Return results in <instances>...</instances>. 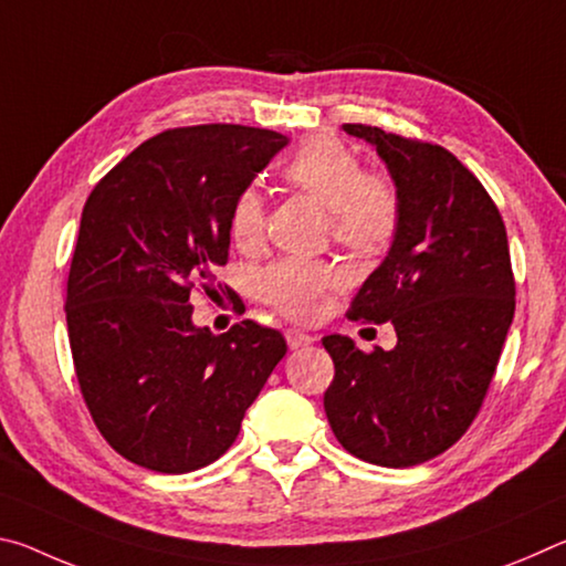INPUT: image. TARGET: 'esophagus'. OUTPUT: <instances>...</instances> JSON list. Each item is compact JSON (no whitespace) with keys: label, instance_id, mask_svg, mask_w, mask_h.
<instances>
[{"label":"esophagus","instance_id":"obj_1","mask_svg":"<svg viewBox=\"0 0 566 566\" xmlns=\"http://www.w3.org/2000/svg\"><path fill=\"white\" fill-rule=\"evenodd\" d=\"M314 342V337L310 332H302V329H286V344H290V349H302V347H310Z\"/></svg>","mask_w":566,"mask_h":566}]
</instances>
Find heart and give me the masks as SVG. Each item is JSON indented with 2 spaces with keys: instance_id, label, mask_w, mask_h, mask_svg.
I'll use <instances>...</instances> for the list:
<instances>
[{
  "instance_id": "b5f03b06",
  "label": "heart",
  "mask_w": 566,
  "mask_h": 566,
  "mask_svg": "<svg viewBox=\"0 0 566 566\" xmlns=\"http://www.w3.org/2000/svg\"><path fill=\"white\" fill-rule=\"evenodd\" d=\"M284 177L327 207L329 227L337 242L354 252H379L399 227V197L395 187L375 171H361L354 151L334 137H312L286 159ZM264 232V199L254 187H244L229 207V234L249 249ZM344 282V272L329 262L282 260L260 276V294L286 317L312 319L324 306V296Z\"/></svg>"
}]
</instances>
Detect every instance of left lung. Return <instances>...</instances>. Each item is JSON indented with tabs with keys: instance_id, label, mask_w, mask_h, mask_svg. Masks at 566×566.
Listing matches in <instances>:
<instances>
[{
	"instance_id": "1",
	"label": "left lung",
	"mask_w": 566,
	"mask_h": 566,
	"mask_svg": "<svg viewBox=\"0 0 566 566\" xmlns=\"http://www.w3.org/2000/svg\"><path fill=\"white\" fill-rule=\"evenodd\" d=\"M377 149L399 197L391 247L349 317L397 332L395 349L364 354L342 334L324 411L349 454L415 467L447 452L476 417L514 317V276L500 209L444 147L367 124H342Z\"/></svg>"
}]
</instances>
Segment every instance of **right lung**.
I'll return each instance as SVG.
<instances>
[{"mask_svg":"<svg viewBox=\"0 0 566 566\" xmlns=\"http://www.w3.org/2000/svg\"><path fill=\"white\" fill-rule=\"evenodd\" d=\"M290 145L280 132L202 124L147 139L82 209L66 327L82 397L102 437L161 474L212 464L286 354L247 319L191 322L189 294L227 264L229 207Z\"/></svg>","mask_w":566,"mask_h":566,"instance_id":"obj_1","label":"right lung"}]
</instances>
